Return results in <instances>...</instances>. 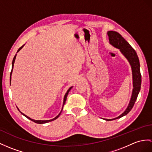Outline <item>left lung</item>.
<instances>
[{"mask_svg": "<svg viewBox=\"0 0 152 152\" xmlns=\"http://www.w3.org/2000/svg\"><path fill=\"white\" fill-rule=\"evenodd\" d=\"M108 35L109 42L111 45L117 48L120 50L121 53L127 59L129 64L131 66L132 71L133 78V90L131 96L130 101L128 106L124 112L121 114L119 116L112 119H103L106 121H112L119 119L127 115L134 106L141 86V75L140 72V63L136 51L133 48L126 40L122 37L119 33L113 31H109L107 33Z\"/></svg>", "mask_w": 152, "mask_h": 152, "instance_id": "obj_1", "label": "left lung"}]
</instances>
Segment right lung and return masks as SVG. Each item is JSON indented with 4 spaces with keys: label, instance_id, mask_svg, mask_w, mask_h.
<instances>
[{
    "label": "right lung",
    "instance_id": "1",
    "mask_svg": "<svg viewBox=\"0 0 152 152\" xmlns=\"http://www.w3.org/2000/svg\"><path fill=\"white\" fill-rule=\"evenodd\" d=\"M25 45V44H24L23 46H22L18 50V51H17V53H18V51H19L22 48H23V47H24V46ZM16 56H17V54L15 55V57H14V58H13V61H12V72H11V73H10V84H11V77H12V72H13V66H14V63H15V58H16ZM73 88V86H72V87H70L68 90V91H66V94H65V95H64V101H63V105H62V110H61V112L59 113V114L57 116H56L55 117V118H53V119H50V120H46V121H44V120H34V119H31L30 117H28L27 115H26L25 114H24L23 113H22L19 110V109H18L17 107V109H18V110L19 111V112L23 115L24 116H25L26 117V118H28V119H29V120H31V121H33L34 122V123H37V124H44V123H49V122H51V121H54V120H55V119H57V118L59 117V115H61V112H62V110H63V106H64V104H65V102H66V99H67V96H68V93H69V91L71 90V89Z\"/></svg>",
    "mask_w": 152,
    "mask_h": 152
}]
</instances>
